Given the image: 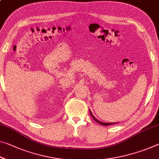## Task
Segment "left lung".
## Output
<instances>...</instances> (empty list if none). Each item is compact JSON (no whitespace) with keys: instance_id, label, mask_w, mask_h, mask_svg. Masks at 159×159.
I'll return each mask as SVG.
<instances>
[{"instance_id":"8db88e82","label":"left lung","mask_w":159,"mask_h":159,"mask_svg":"<svg viewBox=\"0 0 159 159\" xmlns=\"http://www.w3.org/2000/svg\"><path fill=\"white\" fill-rule=\"evenodd\" d=\"M90 115H91V117L93 118V120H94L95 122H98V123H99L100 125H104V126H108V125H115V124H116V123H118V122H100V121H99L98 120H97L96 118H95L94 116H93V115L92 114V112H91V111H90Z\"/></svg>"}]
</instances>
